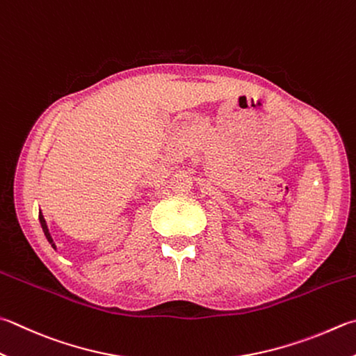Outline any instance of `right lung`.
Here are the masks:
<instances>
[{
    "mask_svg": "<svg viewBox=\"0 0 356 356\" xmlns=\"http://www.w3.org/2000/svg\"><path fill=\"white\" fill-rule=\"evenodd\" d=\"M40 223H42V227H43V232H44V236H46V238H48V241L49 243L54 246V243H52V238H51V236H49V231H48V226H46V221H44V218H43V216L42 213H40ZM56 248V246H54Z\"/></svg>",
    "mask_w": 356,
    "mask_h": 356,
    "instance_id": "right-lung-1",
    "label": "right lung"
}]
</instances>
